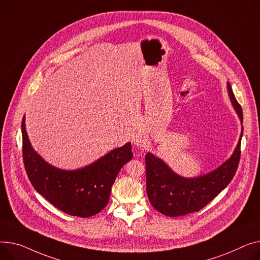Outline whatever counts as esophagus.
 Wrapping results in <instances>:
<instances>
[{"instance_id":"34e87169","label":"esophagus","mask_w":260,"mask_h":260,"mask_svg":"<svg viewBox=\"0 0 260 260\" xmlns=\"http://www.w3.org/2000/svg\"><path fill=\"white\" fill-rule=\"evenodd\" d=\"M146 141H147V140L145 139L144 136H142V135L136 136V138L134 139V143H135V145H137L138 147H145Z\"/></svg>"}]
</instances>
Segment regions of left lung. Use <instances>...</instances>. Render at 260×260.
<instances>
[{
	"label": "left lung",
	"instance_id": "obj_1",
	"mask_svg": "<svg viewBox=\"0 0 260 260\" xmlns=\"http://www.w3.org/2000/svg\"><path fill=\"white\" fill-rule=\"evenodd\" d=\"M227 88L232 106L241 122L238 143L228 160L208 174L184 178L176 174L162 159L151 152L146 153L147 196L153 208L162 214L175 217L197 212L210 203L233 179L240 158V141L244 129L243 110L236 101L229 82Z\"/></svg>",
	"mask_w": 260,
	"mask_h": 260
}]
</instances>
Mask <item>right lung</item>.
<instances>
[{
  "label": "right lung",
  "instance_id": "1",
  "mask_svg": "<svg viewBox=\"0 0 260 260\" xmlns=\"http://www.w3.org/2000/svg\"><path fill=\"white\" fill-rule=\"evenodd\" d=\"M22 137L25 169L32 186L57 209L73 216L90 217L105 208L118 172L133 158L132 144L127 142L84 167L64 170L49 164L33 149L25 116Z\"/></svg>",
  "mask_w": 260,
  "mask_h": 260
}]
</instances>
